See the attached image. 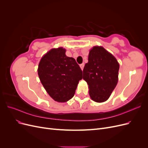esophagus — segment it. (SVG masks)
<instances>
[{"mask_svg":"<svg viewBox=\"0 0 148 148\" xmlns=\"http://www.w3.org/2000/svg\"><path fill=\"white\" fill-rule=\"evenodd\" d=\"M84 64L83 63L82 64H80V68H81V69L83 70V69H84Z\"/></svg>","mask_w":148,"mask_h":148,"instance_id":"obj_1","label":"esophagus"}]
</instances>
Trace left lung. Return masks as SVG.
<instances>
[{
  "instance_id": "8db88e82",
  "label": "left lung",
  "mask_w": 148,
  "mask_h": 148,
  "mask_svg": "<svg viewBox=\"0 0 148 148\" xmlns=\"http://www.w3.org/2000/svg\"><path fill=\"white\" fill-rule=\"evenodd\" d=\"M119 64L101 46L93 47L83 69V78L89 86L91 99L102 102L109 99L118 83Z\"/></svg>"
}]
</instances>
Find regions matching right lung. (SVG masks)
I'll return each instance as SVG.
<instances>
[{
    "label": "right lung",
    "mask_w": 148,
    "mask_h": 148,
    "mask_svg": "<svg viewBox=\"0 0 148 148\" xmlns=\"http://www.w3.org/2000/svg\"><path fill=\"white\" fill-rule=\"evenodd\" d=\"M63 47L52 49L39 62L38 72L42 84L52 99L65 102L73 97L83 71Z\"/></svg>",
    "instance_id": "add662e5"
}]
</instances>
